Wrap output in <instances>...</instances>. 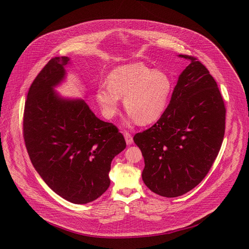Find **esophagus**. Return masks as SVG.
Returning a JSON list of instances; mask_svg holds the SVG:
<instances>
[{"mask_svg":"<svg viewBox=\"0 0 249 249\" xmlns=\"http://www.w3.org/2000/svg\"><path fill=\"white\" fill-rule=\"evenodd\" d=\"M124 137H125L127 145L133 144V138H132V135L129 132H124Z\"/></svg>","mask_w":249,"mask_h":249,"instance_id":"obj_1","label":"esophagus"}]
</instances>
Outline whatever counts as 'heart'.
<instances>
[{
  "instance_id": "obj_1",
  "label": "heart",
  "mask_w": 249,
  "mask_h": 249,
  "mask_svg": "<svg viewBox=\"0 0 249 249\" xmlns=\"http://www.w3.org/2000/svg\"><path fill=\"white\" fill-rule=\"evenodd\" d=\"M107 84L96 90V99L105 117L112 118L118 112L119 98L124 97L126 111L142 125L153 123L163 114L173 91L169 74L142 63L113 69Z\"/></svg>"
}]
</instances>
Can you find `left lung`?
Instances as JSON below:
<instances>
[{"instance_id":"1","label":"left lung","mask_w":249,"mask_h":249,"mask_svg":"<svg viewBox=\"0 0 249 249\" xmlns=\"http://www.w3.org/2000/svg\"><path fill=\"white\" fill-rule=\"evenodd\" d=\"M178 78L169 104L151 128L134 136L145 160L142 178L172 198L196 187L214 163L225 135L226 107L216 81L197 58Z\"/></svg>"}]
</instances>
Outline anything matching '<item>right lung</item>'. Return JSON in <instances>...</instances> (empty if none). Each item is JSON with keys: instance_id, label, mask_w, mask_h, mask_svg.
<instances>
[{"instance_id": "right-lung-1", "label": "right lung", "mask_w": 249, "mask_h": 249, "mask_svg": "<svg viewBox=\"0 0 249 249\" xmlns=\"http://www.w3.org/2000/svg\"><path fill=\"white\" fill-rule=\"evenodd\" d=\"M68 57L52 58L31 84L22 133L29 159L45 183L74 204L100 197L110 185L113 158L126 142L112 123L98 119L85 100H67L53 88L66 74Z\"/></svg>"}]
</instances>
